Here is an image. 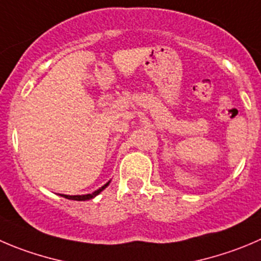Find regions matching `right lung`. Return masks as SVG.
<instances>
[{
  "label": "right lung",
  "mask_w": 261,
  "mask_h": 261,
  "mask_svg": "<svg viewBox=\"0 0 261 261\" xmlns=\"http://www.w3.org/2000/svg\"><path fill=\"white\" fill-rule=\"evenodd\" d=\"M110 184V182H108ZM108 184H106L105 186H102L100 189H98L97 191H94L93 194H88V195H63L61 194V196H63V198H66V199H71V200H77V201H85V200H89V199H93L94 196H97L98 194H99L100 191H103V190L106 189V187L108 186Z\"/></svg>",
  "instance_id": "obj_1"
}]
</instances>
